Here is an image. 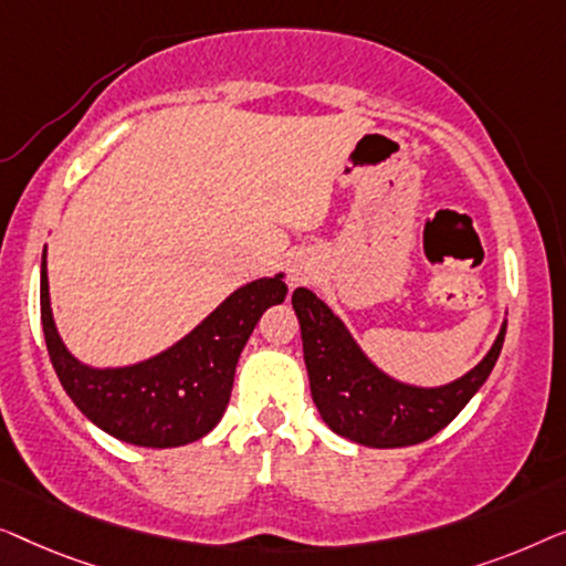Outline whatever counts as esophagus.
<instances>
[{
	"label": "esophagus",
	"instance_id": "34e87169",
	"mask_svg": "<svg viewBox=\"0 0 566 566\" xmlns=\"http://www.w3.org/2000/svg\"><path fill=\"white\" fill-rule=\"evenodd\" d=\"M307 269L305 266H302V264H294L292 269H290V282L292 284H300V282H305L307 280Z\"/></svg>",
	"mask_w": 566,
	"mask_h": 566
}]
</instances>
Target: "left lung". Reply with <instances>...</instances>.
I'll return each mask as SVG.
<instances>
[{"label": "left lung", "mask_w": 566, "mask_h": 566, "mask_svg": "<svg viewBox=\"0 0 566 566\" xmlns=\"http://www.w3.org/2000/svg\"><path fill=\"white\" fill-rule=\"evenodd\" d=\"M315 408L333 433L371 449L423 443L451 423L490 377L505 340L500 328L488 356L464 377L443 387L402 385L379 371L356 346L346 325L315 292L292 294Z\"/></svg>", "instance_id": "8db88e82"}]
</instances>
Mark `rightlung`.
Listing matches in <instances>:
<instances>
[{
	"label": "right lung",
	"mask_w": 566,
	"mask_h": 566,
	"mask_svg": "<svg viewBox=\"0 0 566 566\" xmlns=\"http://www.w3.org/2000/svg\"><path fill=\"white\" fill-rule=\"evenodd\" d=\"M286 297L282 274L235 290L197 328L154 359L92 369L76 361L55 331L41 261V321L48 356L63 389L102 431L125 443L171 449L202 439L220 423L235 364L266 307Z\"/></svg>",
	"instance_id": "obj_1"
}]
</instances>
